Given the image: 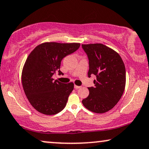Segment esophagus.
<instances>
[{"label":"esophagus","mask_w":149,"mask_h":149,"mask_svg":"<svg viewBox=\"0 0 149 149\" xmlns=\"http://www.w3.org/2000/svg\"><path fill=\"white\" fill-rule=\"evenodd\" d=\"M74 88L75 89H79V88H81V86H78V85H74Z\"/></svg>","instance_id":"1"}]
</instances>
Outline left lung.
<instances>
[{
    "label": "left lung",
    "mask_w": 149,
    "mask_h": 149,
    "mask_svg": "<svg viewBox=\"0 0 149 149\" xmlns=\"http://www.w3.org/2000/svg\"><path fill=\"white\" fill-rule=\"evenodd\" d=\"M82 47L89 58L88 77L96 76L94 87H88L89 94L82 103L93 113H107L117 104L125 90V65L119 54L104 45L82 44Z\"/></svg>",
    "instance_id": "left-lung-1"
}]
</instances>
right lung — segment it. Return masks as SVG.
<instances>
[{"label":"right lung","mask_w":149,"mask_h":149,"mask_svg":"<svg viewBox=\"0 0 149 149\" xmlns=\"http://www.w3.org/2000/svg\"><path fill=\"white\" fill-rule=\"evenodd\" d=\"M79 47L78 42H45L36 46L28 56L22 69V86L30 104L38 112L53 115L66 107L74 83L54 81L53 75L57 71L62 74V60Z\"/></svg>","instance_id":"1"}]
</instances>
